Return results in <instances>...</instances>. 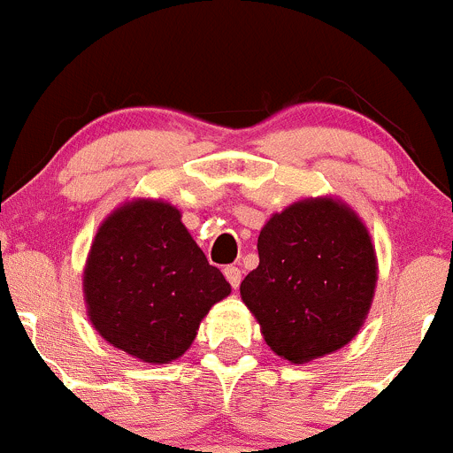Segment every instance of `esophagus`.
I'll use <instances>...</instances> for the list:
<instances>
[{"label":"esophagus","mask_w":453,"mask_h":453,"mask_svg":"<svg viewBox=\"0 0 453 453\" xmlns=\"http://www.w3.org/2000/svg\"><path fill=\"white\" fill-rule=\"evenodd\" d=\"M225 277H226L228 284L233 286V288H237V286H240V281H242V271L237 266H226L225 268Z\"/></svg>","instance_id":"1"}]
</instances>
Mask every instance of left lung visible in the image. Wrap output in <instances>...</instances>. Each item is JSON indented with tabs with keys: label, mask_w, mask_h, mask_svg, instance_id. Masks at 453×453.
Instances as JSON below:
<instances>
[{
	"label": "left lung",
	"mask_w": 453,
	"mask_h": 453,
	"mask_svg": "<svg viewBox=\"0 0 453 453\" xmlns=\"http://www.w3.org/2000/svg\"><path fill=\"white\" fill-rule=\"evenodd\" d=\"M257 253L240 295L275 355L308 364L352 342L372 306L377 255L348 204H290L259 231Z\"/></svg>",
	"instance_id": "8db88e82"
}]
</instances>
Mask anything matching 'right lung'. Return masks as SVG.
Returning <instances> with one entry per match:
<instances>
[{
  "mask_svg": "<svg viewBox=\"0 0 453 453\" xmlns=\"http://www.w3.org/2000/svg\"><path fill=\"white\" fill-rule=\"evenodd\" d=\"M231 284L207 262L163 200H132L98 226L83 271V295L96 333L145 364H169L189 350L200 321Z\"/></svg>",
  "mask_w": 453,
  "mask_h": 453,
  "instance_id": "add662e5",
  "label": "right lung"
}]
</instances>
